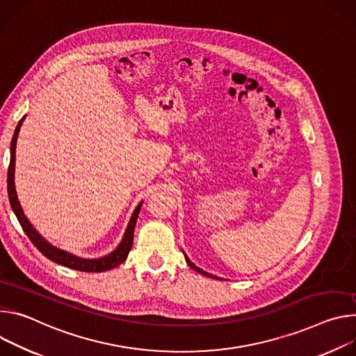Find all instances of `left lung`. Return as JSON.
Segmentation results:
<instances>
[{"mask_svg": "<svg viewBox=\"0 0 356 356\" xmlns=\"http://www.w3.org/2000/svg\"><path fill=\"white\" fill-rule=\"evenodd\" d=\"M185 260H186V263H188V266H189V267H192V268H193V270H195V271H198V273H200V274H204V275H207V277H212V279H218V277H215V275H212V274H209V273H207V271H204V270H201V268H200V267H196V266H195V264H193V263H192V261H191V260H189V259H188V257H186V256H185Z\"/></svg>", "mask_w": 356, "mask_h": 356, "instance_id": "obj_1", "label": "left lung"}]
</instances>
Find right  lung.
<instances>
[{
  "label": "right lung",
  "mask_w": 356,
  "mask_h": 356,
  "mask_svg": "<svg viewBox=\"0 0 356 356\" xmlns=\"http://www.w3.org/2000/svg\"><path fill=\"white\" fill-rule=\"evenodd\" d=\"M24 120V118H22ZM22 120H19L17 129H15V133H14V137H13V141H11V160H10V167H8V179H7V184H8V198H10V204H11V208L17 216V219L19 220V225L22 226L24 232L26 233V236L29 238V241L33 243V246L41 252L45 257H48L49 260L58 263V264H62L65 267H69V268H73V270H77V271H88V273H100V271H106V270H110L115 266H118L120 263H123L131 248H133V239H134V227H136V222H137V218H138V213H140V209H141V205L140 204L136 211L133 212V216L129 222V226L126 229V233H124V238L122 241V243L118 245V248L111 252L110 254L104 256V257H100V259H95V260H89V259H81V257H76L67 252H63L60 249H56L54 248L51 243H48L41 234H39L33 226L29 223V220L26 219V216L24 215V211L19 205V201H18V196H17V191H15V184H14V174H15V147H17V138H18V133H19V129L22 126Z\"/></svg>",
  "instance_id": "right-lung-1"
}]
</instances>
